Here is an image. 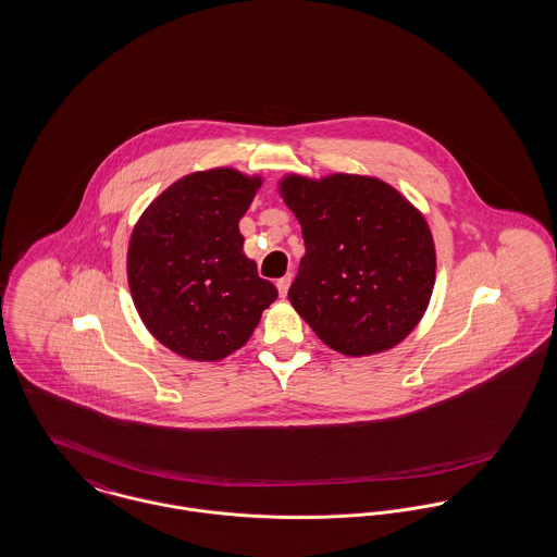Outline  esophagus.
I'll return each instance as SVG.
<instances>
[{
	"mask_svg": "<svg viewBox=\"0 0 557 557\" xmlns=\"http://www.w3.org/2000/svg\"><path fill=\"white\" fill-rule=\"evenodd\" d=\"M290 282H293V277H290V275H284V277H280V280H277V290H280V297H286V295H288Z\"/></svg>",
	"mask_w": 557,
	"mask_h": 557,
	"instance_id": "obj_1",
	"label": "esophagus"
}]
</instances>
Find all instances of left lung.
<instances>
[{
    "mask_svg": "<svg viewBox=\"0 0 557 557\" xmlns=\"http://www.w3.org/2000/svg\"><path fill=\"white\" fill-rule=\"evenodd\" d=\"M280 190L305 242L288 290L300 318L347 356L403 342L434 286V244L422 214L375 177L288 175Z\"/></svg>",
    "mask_w": 557,
    "mask_h": 557,
    "instance_id": "1",
    "label": "left lung"
}]
</instances>
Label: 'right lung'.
Segmentation results:
<instances>
[{"instance_id":"1","label":"right lung","mask_w":557,"mask_h":557,"mask_svg":"<svg viewBox=\"0 0 557 557\" xmlns=\"http://www.w3.org/2000/svg\"><path fill=\"white\" fill-rule=\"evenodd\" d=\"M260 180L190 173L139 218L128 244L131 297L146 329L175 354L220 360L257 329L277 288L244 252L239 220Z\"/></svg>"}]
</instances>
